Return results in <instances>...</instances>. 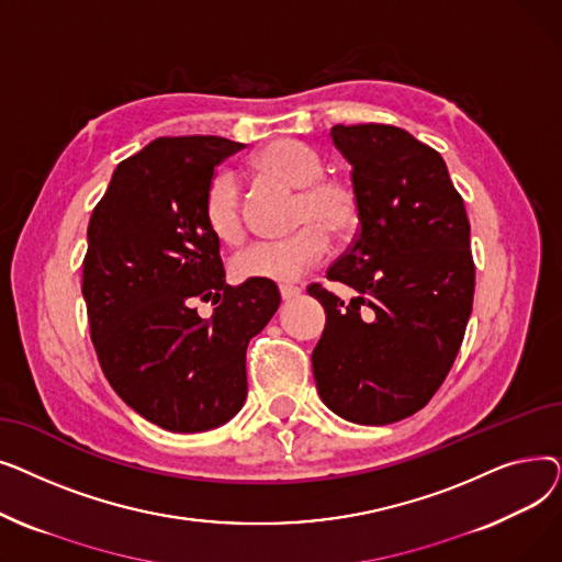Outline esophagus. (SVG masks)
<instances>
[{
	"mask_svg": "<svg viewBox=\"0 0 562 562\" xmlns=\"http://www.w3.org/2000/svg\"><path fill=\"white\" fill-rule=\"evenodd\" d=\"M301 293H303V289L296 286V284H280V296H282V301L299 299Z\"/></svg>",
	"mask_w": 562,
	"mask_h": 562,
	"instance_id": "esophagus-1",
	"label": "esophagus"
}]
</instances>
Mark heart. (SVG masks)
I'll use <instances>...</instances> for the list:
<instances>
[{
    "label": "heart",
    "instance_id": "1",
    "mask_svg": "<svg viewBox=\"0 0 562 562\" xmlns=\"http://www.w3.org/2000/svg\"><path fill=\"white\" fill-rule=\"evenodd\" d=\"M250 168L261 180L291 191L293 225L299 229L276 241H259L232 259L239 280L296 282L330 250V234L346 236L360 223V198L344 177L326 175V161L310 145L276 138L252 155ZM204 221L223 244L244 239V200L236 177L221 170L204 193Z\"/></svg>",
    "mask_w": 562,
    "mask_h": 562
}]
</instances>
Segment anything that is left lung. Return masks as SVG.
Wrapping results in <instances>:
<instances>
[{"label": "left lung", "mask_w": 562, "mask_h": 562, "mask_svg": "<svg viewBox=\"0 0 562 562\" xmlns=\"http://www.w3.org/2000/svg\"><path fill=\"white\" fill-rule=\"evenodd\" d=\"M352 166L360 232L328 271L356 289L344 305L310 286L326 310L312 369L321 401L362 426L419 412L445 382L474 303L469 221L447 164L392 125H335Z\"/></svg>", "instance_id": "obj_1"}]
</instances>
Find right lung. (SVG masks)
<instances>
[{"label":"right lung","mask_w":562,"mask_h":562,"mask_svg":"<svg viewBox=\"0 0 562 562\" xmlns=\"http://www.w3.org/2000/svg\"><path fill=\"white\" fill-rule=\"evenodd\" d=\"M244 143L164 136L117 164L88 223L81 293L113 392L170 432L229 422L248 394L246 348L280 307L273 282L225 284L204 221L214 168ZM198 300L215 314L202 319Z\"/></svg>","instance_id":"add662e5"}]
</instances>
